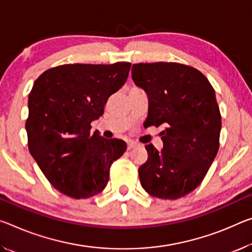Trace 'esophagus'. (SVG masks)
<instances>
[{
	"label": "esophagus",
	"mask_w": 252,
	"mask_h": 252,
	"mask_svg": "<svg viewBox=\"0 0 252 252\" xmlns=\"http://www.w3.org/2000/svg\"><path fill=\"white\" fill-rule=\"evenodd\" d=\"M138 146V143H135V142H133V141H130V142H127V150H131V149H133V148H135Z\"/></svg>",
	"instance_id": "1"
}]
</instances>
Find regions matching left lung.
Returning <instances> with one entry per match:
<instances>
[{"label":"left lung","mask_w":252,"mask_h":252,"mask_svg":"<svg viewBox=\"0 0 252 252\" xmlns=\"http://www.w3.org/2000/svg\"><path fill=\"white\" fill-rule=\"evenodd\" d=\"M131 73L148 96L146 125L163 127L162 149L146 146L140 183L154 197L181 198L202 183L218 154L222 123L215 91L201 71L177 63H134Z\"/></svg>","instance_id":"8db88e82"}]
</instances>
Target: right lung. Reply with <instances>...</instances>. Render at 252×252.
<instances>
[{
    "instance_id": "right-lung-1",
    "label": "right lung",
    "mask_w": 252,
    "mask_h": 252,
    "mask_svg": "<svg viewBox=\"0 0 252 252\" xmlns=\"http://www.w3.org/2000/svg\"><path fill=\"white\" fill-rule=\"evenodd\" d=\"M130 67V63H71L48 69L35 79L28 99V146L46 178L67 196L101 193L111 165L126 150L123 140L91 132V123L125 85Z\"/></svg>"
}]
</instances>
